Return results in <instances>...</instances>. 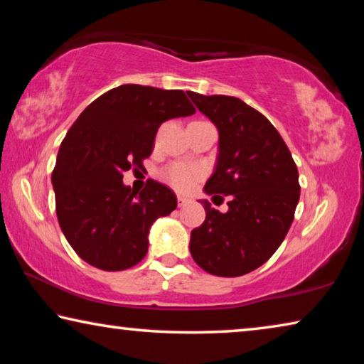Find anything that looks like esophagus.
<instances>
[{"mask_svg":"<svg viewBox=\"0 0 364 364\" xmlns=\"http://www.w3.org/2000/svg\"><path fill=\"white\" fill-rule=\"evenodd\" d=\"M188 202H189V197H186V196H178V205H180V207L186 205Z\"/></svg>","mask_w":364,"mask_h":364,"instance_id":"34e87169","label":"esophagus"}]
</instances>
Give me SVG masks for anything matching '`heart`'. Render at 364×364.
<instances>
[{"instance_id": "b5f03b06", "label": "heart", "mask_w": 364, "mask_h": 364, "mask_svg": "<svg viewBox=\"0 0 364 364\" xmlns=\"http://www.w3.org/2000/svg\"><path fill=\"white\" fill-rule=\"evenodd\" d=\"M202 173H204V171H202L199 165L176 162L165 168L164 180L167 181L171 188H175L178 191H188L200 180Z\"/></svg>"}]
</instances>
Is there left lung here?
<instances>
[{
	"instance_id": "left-lung-1",
	"label": "left lung",
	"mask_w": 364,
	"mask_h": 364,
	"mask_svg": "<svg viewBox=\"0 0 364 364\" xmlns=\"http://www.w3.org/2000/svg\"><path fill=\"white\" fill-rule=\"evenodd\" d=\"M188 96L218 130L205 194L230 196L226 213L199 200L207 217L191 231L189 250L207 273L236 278L262 267L284 241L299 204V171L278 130L258 110L232 96Z\"/></svg>"
}]
</instances>
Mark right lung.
Segmentation results:
<instances>
[{"label": "right lung", "instance_id": "add662e5", "mask_svg": "<svg viewBox=\"0 0 364 364\" xmlns=\"http://www.w3.org/2000/svg\"><path fill=\"white\" fill-rule=\"evenodd\" d=\"M194 112L181 90L120 85L78 115L51 181L60 230L86 263L120 271L143 260L154 221L175 210L176 196L154 180L134 193L123 171L143 167L164 122Z\"/></svg>", "mask_w": 364, "mask_h": 364}]
</instances>
